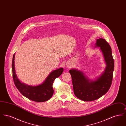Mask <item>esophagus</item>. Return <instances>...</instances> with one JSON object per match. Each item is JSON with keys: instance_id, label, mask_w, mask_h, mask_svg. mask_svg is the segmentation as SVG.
<instances>
[{"instance_id": "34e87169", "label": "esophagus", "mask_w": 126, "mask_h": 126, "mask_svg": "<svg viewBox=\"0 0 126 126\" xmlns=\"http://www.w3.org/2000/svg\"><path fill=\"white\" fill-rule=\"evenodd\" d=\"M66 66H67V67H70L71 66H69V65H68V66H67V65Z\"/></svg>"}]
</instances>
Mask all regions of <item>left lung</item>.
I'll return each mask as SVG.
<instances>
[{
  "label": "left lung",
  "instance_id": "left-lung-1",
  "mask_svg": "<svg viewBox=\"0 0 126 126\" xmlns=\"http://www.w3.org/2000/svg\"><path fill=\"white\" fill-rule=\"evenodd\" d=\"M100 47L106 66L104 71L95 80H91L77 69L69 70L74 94L78 99L86 102L94 101L104 95L109 90L113 78L114 60L111 48L105 39H97L95 46Z\"/></svg>",
  "mask_w": 126,
  "mask_h": 126
}]
</instances>
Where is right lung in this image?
I'll use <instances>...</instances> for the list:
<instances>
[{"label":"right lung","mask_w":126,"mask_h":126,"mask_svg":"<svg viewBox=\"0 0 126 126\" xmlns=\"http://www.w3.org/2000/svg\"><path fill=\"white\" fill-rule=\"evenodd\" d=\"M15 53L12 60L13 78L19 91L25 97L34 102H45L50 99L54 93L52 84L54 80L62 74L63 68H60L51 72L42 84L37 86H30L22 83L17 78L15 70Z\"/></svg>","instance_id":"1"}]
</instances>
